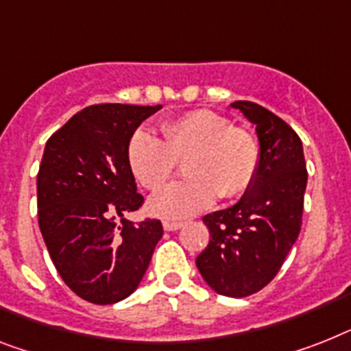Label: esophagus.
<instances>
[{
  "label": "esophagus",
  "instance_id": "34e87169",
  "mask_svg": "<svg viewBox=\"0 0 351 351\" xmlns=\"http://www.w3.org/2000/svg\"><path fill=\"white\" fill-rule=\"evenodd\" d=\"M163 228H165V231H178V230H181V228H182V222L165 221Z\"/></svg>",
  "mask_w": 351,
  "mask_h": 351
}]
</instances>
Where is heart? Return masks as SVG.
Wrapping results in <instances>:
<instances>
[{
	"label": "heart",
	"instance_id": "1",
	"mask_svg": "<svg viewBox=\"0 0 351 351\" xmlns=\"http://www.w3.org/2000/svg\"><path fill=\"white\" fill-rule=\"evenodd\" d=\"M163 140L138 129L127 143V161L136 181L158 190L169 181L179 159H186L188 179L173 182L149 199V210L163 219H188L217 201L237 199L253 184L260 167V143L228 118L197 109L161 125Z\"/></svg>",
	"mask_w": 351,
	"mask_h": 351
}]
</instances>
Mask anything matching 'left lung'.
<instances>
[{
	"label": "left lung",
	"instance_id": "1",
	"mask_svg": "<svg viewBox=\"0 0 351 351\" xmlns=\"http://www.w3.org/2000/svg\"><path fill=\"white\" fill-rule=\"evenodd\" d=\"M231 107L256 127L258 173L234 206L202 217L211 239L195 263L213 291L245 298L276 276L300 234L306 163L300 136L282 118L245 100Z\"/></svg>",
	"mask_w": 351,
	"mask_h": 351
}]
</instances>
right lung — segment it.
<instances>
[{
	"label": "right lung",
	"mask_w": 351,
	"mask_h": 351,
	"mask_svg": "<svg viewBox=\"0 0 351 351\" xmlns=\"http://www.w3.org/2000/svg\"><path fill=\"white\" fill-rule=\"evenodd\" d=\"M161 106L98 104L46 141L37 173L39 228L57 273L82 300L111 305L138 289L156 244L158 219L125 215L143 204L127 143Z\"/></svg>",
	"instance_id": "obj_1"
}]
</instances>
